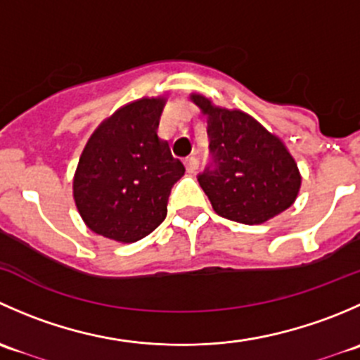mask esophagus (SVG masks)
I'll list each match as a JSON object with an SVG mask.
<instances>
[{
  "label": "esophagus",
  "instance_id": "34e87169",
  "mask_svg": "<svg viewBox=\"0 0 360 360\" xmlns=\"http://www.w3.org/2000/svg\"><path fill=\"white\" fill-rule=\"evenodd\" d=\"M184 163H186V170L190 174H195L198 169V158L197 157H188L184 160Z\"/></svg>",
  "mask_w": 360,
  "mask_h": 360
}]
</instances>
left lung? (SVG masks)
<instances>
[{
    "label": "left lung",
    "instance_id": "obj_1",
    "mask_svg": "<svg viewBox=\"0 0 360 360\" xmlns=\"http://www.w3.org/2000/svg\"><path fill=\"white\" fill-rule=\"evenodd\" d=\"M207 115L209 163L198 183L219 216L244 224H261L296 200L301 176L281 137L268 132L240 110L214 106L193 94Z\"/></svg>",
    "mask_w": 360,
    "mask_h": 360
}]
</instances>
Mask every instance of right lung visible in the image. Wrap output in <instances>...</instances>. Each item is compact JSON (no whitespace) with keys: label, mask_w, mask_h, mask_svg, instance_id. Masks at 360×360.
<instances>
[{"label":"right lung","mask_w":360,"mask_h":360,"mask_svg":"<svg viewBox=\"0 0 360 360\" xmlns=\"http://www.w3.org/2000/svg\"><path fill=\"white\" fill-rule=\"evenodd\" d=\"M163 99L144 97L120 108L86 143L75 174V202L86 226L116 242L150 235L167 216L184 165L157 129Z\"/></svg>","instance_id":"add662e5"}]
</instances>
